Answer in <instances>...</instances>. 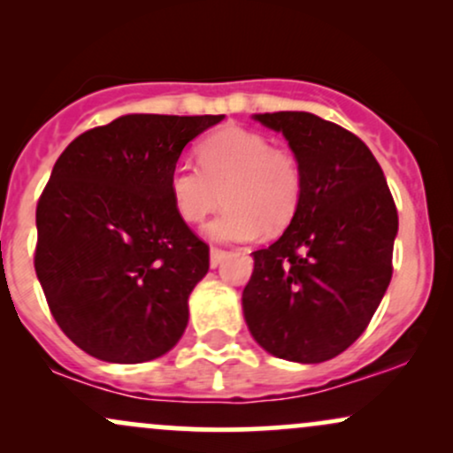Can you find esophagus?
I'll list each match as a JSON object with an SVG mask.
<instances>
[{
	"mask_svg": "<svg viewBox=\"0 0 453 453\" xmlns=\"http://www.w3.org/2000/svg\"><path fill=\"white\" fill-rule=\"evenodd\" d=\"M226 249H219V247H211V266L215 268V266H219L221 264V259L226 257Z\"/></svg>",
	"mask_w": 453,
	"mask_h": 453,
	"instance_id": "34e87169",
	"label": "esophagus"
}]
</instances>
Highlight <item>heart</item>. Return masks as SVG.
Instances as JSON below:
<instances>
[{"instance_id": "1", "label": "heart", "mask_w": 453, "mask_h": 453, "mask_svg": "<svg viewBox=\"0 0 453 453\" xmlns=\"http://www.w3.org/2000/svg\"><path fill=\"white\" fill-rule=\"evenodd\" d=\"M197 165L176 161L168 176L174 211L202 223L221 200L226 209L206 227L215 241L244 242L289 226L303 200L304 176L289 149L256 129L226 126L197 144Z\"/></svg>"}]
</instances>
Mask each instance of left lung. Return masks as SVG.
I'll return each mask as SVG.
<instances>
[{"label": "left lung", "mask_w": 453, "mask_h": 453, "mask_svg": "<svg viewBox=\"0 0 453 453\" xmlns=\"http://www.w3.org/2000/svg\"><path fill=\"white\" fill-rule=\"evenodd\" d=\"M256 119L288 138L304 189L283 236L253 251L244 319L273 356L326 362L360 339L386 294L396 204L375 155L349 129L311 112Z\"/></svg>", "instance_id": "left-lung-1"}]
</instances>
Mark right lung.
Returning <instances> with one entry per match:
<instances>
[{
    "mask_svg": "<svg viewBox=\"0 0 453 453\" xmlns=\"http://www.w3.org/2000/svg\"><path fill=\"white\" fill-rule=\"evenodd\" d=\"M221 119L126 114L55 161L35 209L34 266L57 326L97 360H155L183 336L209 244L174 211L168 176Z\"/></svg>",
    "mask_w": 453,
    "mask_h": 453,
    "instance_id": "add662e5",
    "label": "right lung"
}]
</instances>
